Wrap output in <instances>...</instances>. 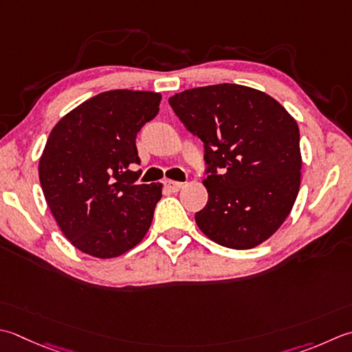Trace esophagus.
Wrapping results in <instances>:
<instances>
[{
    "label": "esophagus",
    "instance_id": "1",
    "mask_svg": "<svg viewBox=\"0 0 352 352\" xmlns=\"http://www.w3.org/2000/svg\"><path fill=\"white\" fill-rule=\"evenodd\" d=\"M164 184V189L169 190V192H178L183 188V183H178V182H172V180H166L163 183Z\"/></svg>",
    "mask_w": 352,
    "mask_h": 352
}]
</instances>
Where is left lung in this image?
<instances>
[{
	"mask_svg": "<svg viewBox=\"0 0 352 352\" xmlns=\"http://www.w3.org/2000/svg\"><path fill=\"white\" fill-rule=\"evenodd\" d=\"M169 105L204 143L209 199L195 221L223 247L249 250L284 224L300 188L294 117L264 91L236 84L190 88Z\"/></svg>",
	"mask_w": 352,
	"mask_h": 352,
	"instance_id": "8db88e82",
	"label": "left lung"
}]
</instances>
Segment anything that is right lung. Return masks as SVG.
Masks as SVG:
<instances>
[{"label":"right lung","mask_w":352,"mask_h":352,"mask_svg":"<svg viewBox=\"0 0 352 352\" xmlns=\"http://www.w3.org/2000/svg\"><path fill=\"white\" fill-rule=\"evenodd\" d=\"M162 94L111 89L54 125L39 158V182L60 232L93 258H116L146 235L162 183L135 184V137L158 114Z\"/></svg>","instance_id":"add662e5"}]
</instances>
